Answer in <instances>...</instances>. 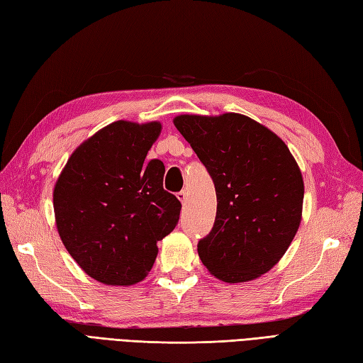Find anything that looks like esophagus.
<instances>
[{
    "mask_svg": "<svg viewBox=\"0 0 363 363\" xmlns=\"http://www.w3.org/2000/svg\"><path fill=\"white\" fill-rule=\"evenodd\" d=\"M176 196H178V199L182 202V204H185V201H187V191L181 190V191H178V195Z\"/></svg>",
    "mask_w": 363,
    "mask_h": 363,
    "instance_id": "obj_1",
    "label": "esophagus"
}]
</instances>
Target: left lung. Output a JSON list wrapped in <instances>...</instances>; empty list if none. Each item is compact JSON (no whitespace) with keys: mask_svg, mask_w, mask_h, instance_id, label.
I'll return each instance as SVG.
<instances>
[{"mask_svg":"<svg viewBox=\"0 0 363 363\" xmlns=\"http://www.w3.org/2000/svg\"><path fill=\"white\" fill-rule=\"evenodd\" d=\"M174 126L212 176L213 229L198 242L208 272L250 281L280 261L301 221V172L286 143L250 117L182 114Z\"/></svg>","mask_w":363,"mask_h":363,"instance_id":"1","label":"left lung"}]
</instances>
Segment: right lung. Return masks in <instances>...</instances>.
Listing matches in <instances>:
<instances>
[{"mask_svg": "<svg viewBox=\"0 0 363 363\" xmlns=\"http://www.w3.org/2000/svg\"><path fill=\"white\" fill-rule=\"evenodd\" d=\"M159 122L117 121L74 151L54 189L58 235L94 280L109 286L142 281L157 241L179 221L181 202L164 190L165 167L145 161Z\"/></svg>", "mask_w": 363, "mask_h": 363, "instance_id": "right-lung-1", "label": "right lung"}]
</instances>
